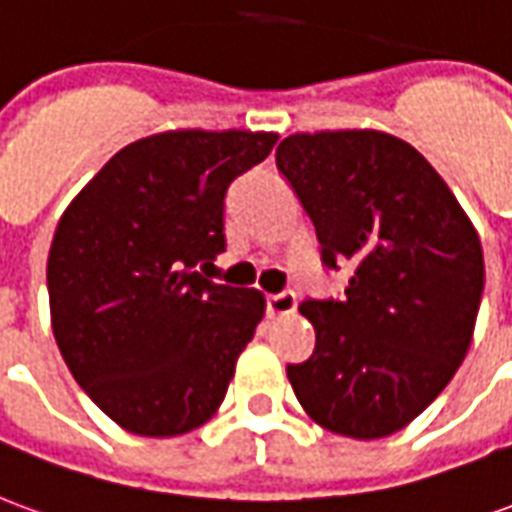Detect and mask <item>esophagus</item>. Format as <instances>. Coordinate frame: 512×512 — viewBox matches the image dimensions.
I'll use <instances>...</instances> for the list:
<instances>
[{"label": "esophagus", "instance_id": "esophagus-1", "mask_svg": "<svg viewBox=\"0 0 512 512\" xmlns=\"http://www.w3.org/2000/svg\"><path fill=\"white\" fill-rule=\"evenodd\" d=\"M296 304H299V299H296L293 290H282V293L266 296V312L271 318H285L290 312H296Z\"/></svg>", "mask_w": 512, "mask_h": 512}]
</instances>
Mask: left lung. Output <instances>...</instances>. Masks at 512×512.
I'll use <instances>...</instances> for the list:
<instances>
[{
    "instance_id": "1",
    "label": "left lung",
    "mask_w": 512,
    "mask_h": 512,
    "mask_svg": "<svg viewBox=\"0 0 512 512\" xmlns=\"http://www.w3.org/2000/svg\"><path fill=\"white\" fill-rule=\"evenodd\" d=\"M277 169L304 205L321 263H351L340 299H307L315 351L288 365L304 411L351 439L406 428L450 384L485 285L469 216L422 153L381 131L293 134Z\"/></svg>"
}]
</instances>
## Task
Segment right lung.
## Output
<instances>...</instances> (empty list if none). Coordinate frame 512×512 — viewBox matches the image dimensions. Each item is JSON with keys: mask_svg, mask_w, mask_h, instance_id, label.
<instances>
[{"mask_svg": "<svg viewBox=\"0 0 512 512\" xmlns=\"http://www.w3.org/2000/svg\"><path fill=\"white\" fill-rule=\"evenodd\" d=\"M277 134L167 131L109 158L51 241V329L93 403L139 436H180L222 406L263 293L200 274L224 252V197Z\"/></svg>", "mask_w": 512, "mask_h": 512, "instance_id": "obj_1", "label": "right lung"}]
</instances>
